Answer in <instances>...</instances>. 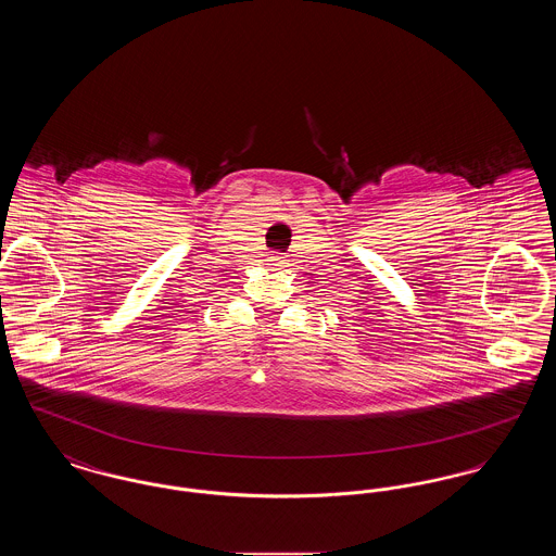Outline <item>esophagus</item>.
I'll list each match as a JSON object with an SVG mask.
<instances>
[{
  "mask_svg": "<svg viewBox=\"0 0 556 556\" xmlns=\"http://www.w3.org/2000/svg\"><path fill=\"white\" fill-rule=\"evenodd\" d=\"M283 258H286V256H281V254H270L266 263L270 266H275V268H281V266L288 265Z\"/></svg>",
  "mask_w": 556,
  "mask_h": 556,
  "instance_id": "34e87169",
  "label": "esophagus"
}]
</instances>
